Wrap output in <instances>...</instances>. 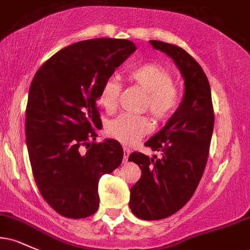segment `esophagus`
I'll use <instances>...</instances> for the list:
<instances>
[{
    "mask_svg": "<svg viewBox=\"0 0 250 250\" xmlns=\"http://www.w3.org/2000/svg\"><path fill=\"white\" fill-rule=\"evenodd\" d=\"M123 155H125V162H127L129 155H130V149L127 148V147L123 148Z\"/></svg>",
    "mask_w": 250,
    "mask_h": 250,
    "instance_id": "obj_1",
    "label": "esophagus"
}]
</instances>
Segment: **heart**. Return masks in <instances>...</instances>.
<instances>
[{"label":"heart","instance_id":"obj_1","mask_svg":"<svg viewBox=\"0 0 250 250\" xmlns=\"http://www.w3.org/2000/svg\"><path fill=\"white\" fill-rule=\"evenodd\" d=\"M125 76L129 82L145 91L142 109L149 110L156 121H165L176 110L180 91L173 84V75L167 68L157 63H145L130 68ZM121 88V83L115 79H109L102 84L97 100L107 113L116 110ZM150 130V120L147 116L134 114H122L109 121L105 127L108 136L123 145H134Z\"/></svg>","mask_w":250,"mask_h":250}]
</instances>
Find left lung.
Returning <instances> with one entry per match:
<instances>
[{"label":"left lung","instance_id":"1","mask_svg":"<svg viewBox=\"0 0 250 250\" xmlns=\"http://www.w3.org/2000/svg\"><path fill=\"white\" fill-rule=\"evenodd\" d=\"M150 44L173 59L183 79L185 95L167 125L145 143L160 153L149 157L134 151L141 177L130 189L129 207L142 220H161L190 200L205 171L214 128L210 85L201 65L177 45L151 40Z\"/></svg>","mask_w":250,"mask_h":250}]
</instances>
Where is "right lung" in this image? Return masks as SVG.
I'll return each mask as SVG.
<instances>
[{"label": "right lung", "mask_w": 250, "mask_h": 250, "mask_svg": "<svg viewBox=\"0 0 250 250\" xmlns=\"http://www.w3.org/2000/svg\"><path fill=\"white\" fill-rule=\"evenodd\" d=\"M135 50L129 40L76 42L57 51L34 76L25 109L28 153L40 193L62 216L95 214L100 179L121 165L119 142H95L96 129L102 128L97 97Z\"/></svg>", "instance_id": "obj_1"}]
</instances>
